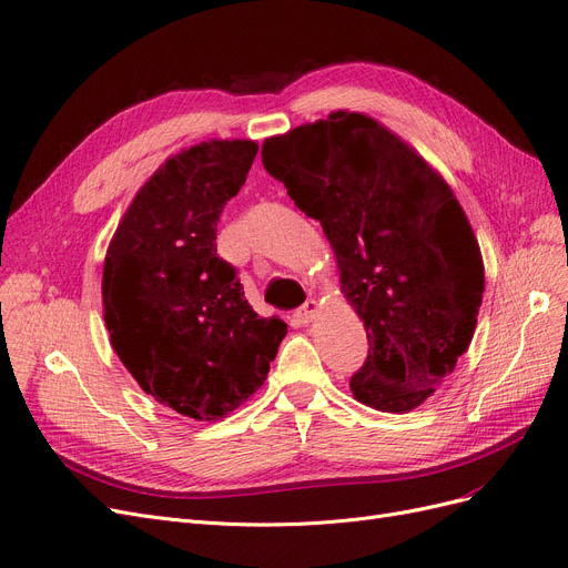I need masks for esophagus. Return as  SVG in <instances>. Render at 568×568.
I'll use <instances>...</instances> for the list:
<instances>
[{"label": "esophagus", "mask_w": 568, "mask_h": 568, "mask_svg": "<svg viewBox=\"0 0 568 568\" xmlns=\"http://www.w3.org/2000/svg\"><path fill=\"white\" fill-rule=\"evenodd\" d=\"M316 311H318V302H316V300H306V302L295 311V321L302 323V325H306V323H311V318L316 316Z\"/></svg>", "instance_id": "1"}]
</instances>
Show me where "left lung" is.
I'll return each mask as SVG.
<instances>
[{
	"label": "left lung",
	"instance_id": "1",
	"mask_svg": "<svg viewBox=\"0 0 568 568\" xmlns=\"http://www.w3.org/2000/svg\"><path fill=\"white\" fill-rule=\"evenodd\" d=\"M262 162L321 222L368 333L354 398L382 413L425 404L467 352L484 297L481 250L444 176L349 111L266 139Z\"/></svg>",
	"mask_w": 568,
	"mask_h": 568
}]
</instances>
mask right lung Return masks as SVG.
Here are the masks:
<instances>
[{"instance_id": "obj_1", "label": "right lung", "mask_w": 568, "mask_h": 568, "mask_svg": "<svg viewBox=\"0 0 568 568\" xmlns=\"http://www.w3.org/2000/svg\"><path fill=\"white\" fill-rule=\"evenodd\" d=\"M260 145L203 141L172 155L126 207L105 252L103 318L139 387L197 423L257 392L287 325L262 318L219 260L216 222Z\"/></svg>"}]
</instances>
